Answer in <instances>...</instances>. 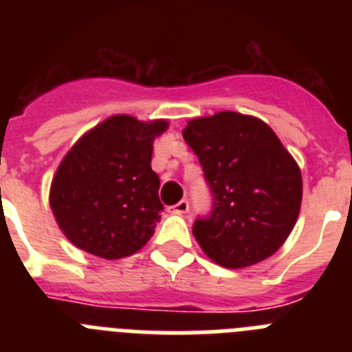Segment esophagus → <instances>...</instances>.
Masks as SVG:
<instances>
[{
  "mask_svg": "<svg viewBox=\"0 0 352 352\" xmlns=\"http://www.w3.org/2000/svg\"><path fill=\"white\" fill-rule=\"evenodd\" d=\"M188 208H190L188 201H186V199H183V201L176 203L174 206H170L169 211H170V213H174V214H185L186 211H188Z\"/></svg>",
  "mask_w": 352,
  "mask_h": 352,
  "instance_id": "1",
  "label": "esophagus"
}]
</instances>
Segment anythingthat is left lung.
Here are the masks:
<instances>
[{
    "label": "left lung",
    "mask_w": 352,
    "mask_h": 352,
    "mask_svg": "<svg viewBox=\"0 0 352 352\" xmlns=\"http://www.w3.org/2000/svg\"><path fill=\"white\" fill-rule=\"evenodd\" d=\"M213 206L194 222L197 243L223 268H247L284 245L301 206V173L276 133L254 116L222 111L183 130Z\"/></svg>",
    "instance_id": "1"
}]
</instances>
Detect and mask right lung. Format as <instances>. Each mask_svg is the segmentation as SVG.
<instances>
[{
	"mask_svg": "<svg viewBox=\"0 0 352 352\" xmlns=\"http://www.w3.org/2000/svg\"><path fill=\"white\" fill-rule=\"evenodd\" d=\"M166 120L111 116L65 155L51 185V210L63 234L93 256L121 259L141 250L164 210L151 169Z\"/></svg>",
	"mask_w": 352,
	"mask_h": 352,
	"instance_id": "obj_1",
	"label": "right lung"
}]
</instances>
